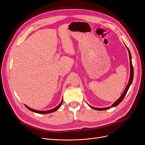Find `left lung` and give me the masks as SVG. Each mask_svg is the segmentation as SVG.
<instances>
[{
  "label": "left lung",
  "mask_w": 145,
  "mask_h": 145,
  "mask_svg": "<svg viewBox=\"0 0 145 145\" xmlns=\"http://www.w3.org/2000/svg\"><path fill=\"white\" fill-rule=\"evenodd\" d=\"M126 48H127V47L126 46ZM127 50H128V52H129V58H130V63H131V75H130V79H129V83L126 86V88L125 89V90L124 91L123 93L122 94V95H121L120 96V97L118 101H116V102H115V103H114L112 106H111V108H113L115 107V106H118L119 103H120V102L123 101V99H124L125 96H126L127 92V90L129 88V87H130L131 85L132 84V82L133 81V65H132V57H131V52L130 51H129V49L127 48ZM90 107L91 108H92L95 110H106V109H109L110 108V107H107V108H94V107H92V106H91L90 105H89Z\"/></svg>",
  "instance_id": "obj_1"
}]
</instances>
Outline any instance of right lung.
Returning <instances> with one entry per match:
<instances>
[{
	"label": "right lung",
	"instance_id": "right-lung-1",
	"mask_svg": "<svg viewBox=\"0 0 145 145\" xmlns=\"http://www.w3.org/2000/svg\"><path fill=\"white\" fill-rule=\"evenodd\" d=\"M62 102H63V99L62 101V102H61L60 103V104L57 106V107H56L55 108H53L51 110H45V111H40V110H35V109H31L29 107H28V106H27L26 105H25L26 107L29 109L30 110H31L32 112H34L35 113H40V114H46V113H52V112H55L56 110H58L59 109V108L61 106V105H62Z\"/></svg>",
	"mask_w": 145,
	"mask_h": 145
}]
</instances>
